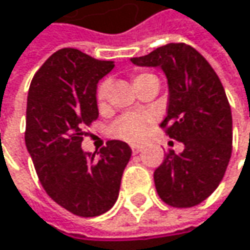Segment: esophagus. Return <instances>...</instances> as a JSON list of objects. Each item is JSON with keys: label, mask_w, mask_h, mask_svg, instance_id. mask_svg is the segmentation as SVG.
Instances as JSON below:
<instances>
[{"label": "esophagus", "mask_w": 250, "mask_h": 250, "mask_svg": "<svg viewBox=\"0 0 250 250\" xmlns=\"http://www.w3.org/2000/svg\"><path fill=\"white\" fill-rule=\"evenodd\" d=\"M143 149V146L142 145H131V152L136 155V153H139L140 150Z\"/></svg>", "instance_id": "esophagus-1"}]
</instances>
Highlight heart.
Instances as JSON below:
<instances>
[{
  "mask_svg": "<svg viewBox=\"0 0 250 250\" xmlns=\"http://www.w3.org/2000/svg\"><path fill=\"white\" fill-rule=\"evenodd\" d=\"M150 74H137L134 76L133 82L134 85H137L139 82L150 78ZM108 91H110V82L108 81H103L97 89V100H98V104H104V101L107 100V95H108ZM150 123V119L147 116H140V114H127L123 116L116 125L113 127L111 133L114 137H119V139H123V140H128V142H137V140H142L143 136L146 134V130H147V125Z\"/></svg>",
  "mask_w": 250,
  "mask_h": 250,
  "instance_id": "obj_1",
  "label": "heart"
}]
</instances>
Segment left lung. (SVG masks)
<instances>
[{
	"label": "left lung",
	"instance_id": "obj_1",
	"mask_svg": "<svg viewBox=\"0 0 250 250\" xmlns=\"http://www.w3.org/2000/svg\"><path fill=\"white\" fill-rule=\"evenodd\" d=\"M130 61L164 71L169 98L161 127L184 143L181 153L169 150L155 171L156 191L172 207H194L219 187L231 156V110L225 88L204 56L185 43H169Z\"/></svg>",
	"mask_w": 250,
	"mask_h": 250
}]
</instances>
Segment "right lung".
Segmentation results:
<instances>
[{"mask_svg": "<svg viewBox=\"0 0 250 250\" xmlns=\"http://www.w3.org/2000/svg\"><path fill=\"white\" fill-rule=\"evenodd\" d=\"M114 68L78 49L53 53L33 76L27 97L25 146L47 195L81 217H95L117 201L131 149L108 140L83 152L85 131L98 119L97 83Z\"/></svg>", "mask_w": 250, "mask_h": 250, "instance_id": "obj_1", "label": "right lung"}]
</instances>
